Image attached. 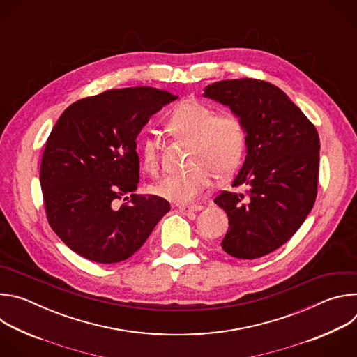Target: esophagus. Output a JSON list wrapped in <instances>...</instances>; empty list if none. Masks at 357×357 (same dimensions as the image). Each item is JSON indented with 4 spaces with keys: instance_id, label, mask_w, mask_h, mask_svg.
<instances>
[{
    "instance_id": "obj_1",
    "label": "esophagus",
    "mask_w": 357,
    "mask_h": 357,
    "mask_svg": "<svg viewBox=\"0 0 357 357\" xmlns=\"http://www.w3.org/2000/svg\"><path fill=\"white\" fill-rule=\"evenodd\" d=\"M181 212H185V213H189V212H199L203 209L202 205H190V206H179L178 208Z\"/></svg>"
}]
</instances>
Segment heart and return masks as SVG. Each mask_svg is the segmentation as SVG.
Segmentation results:
<instances>
[{
  "label": "heart",
  "mask_w": 357,
  "mask_h": 357,
  "mask_svg": "<svg viewBox=\"0 0 357 357\" xmlns=\"http://www.w3.org/2000/svg\"><path fill=\"white\" fill-rule=\"evenodd\" d=\"M165 130L175 137L192 141L189 171L167 175L152 186L157 196L176 205H190L218 178L229 176L238 167L245 142L244 126L231 112L215 110L196 100H182L165 119ZM141 161L146 171L158 169V145L145 138L141 144Z\"/></svg>",
  "instance_id": "b5f03b06"
}]
</instances>
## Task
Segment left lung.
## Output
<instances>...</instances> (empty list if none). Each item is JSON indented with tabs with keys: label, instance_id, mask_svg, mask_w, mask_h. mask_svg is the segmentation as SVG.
Returning <instances> with one entry per match:
<instances>
[{
	"label": "left lung",
	"instance_id": "1",
	"mask_svg": "<svg viewBox=\"0 0 357 357\" xmlns=\"http://www.w3.org/2000/svg\"><path fill=\"white\" fill-rule=\"evenodd\" d=\"M205 97L237 114L245 132V160L231 186L215 203L229 218L222 248L252 260L287 243L307 219L317 199L319 135L314 124L277 86L256 80H222Z\"/></svg>",
	"mask_w": 357,
	"mask_h": 357
}]
</instances>
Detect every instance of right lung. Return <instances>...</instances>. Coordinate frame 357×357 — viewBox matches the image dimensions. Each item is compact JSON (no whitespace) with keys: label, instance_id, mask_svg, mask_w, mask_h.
<instances>
[{"label":"right lung","instance_id":"obj_1","mask_svg":"<svg viewBox=\"0 0 357 357\" xmlns=\"http://www.w3.org/2000/svg\"><path fill=\"white\" fill-rule=\"evenodd\" d=\"M176 100L154 87H127L70 105L50 132L40 162L47 222L79 256L120 263L145 243L169 212L158 196L135 193L137 137L149 117ZM132 200L116 205V199Z\"/></svg>","mask_w":357,"mask_h":357}]
</instances>
